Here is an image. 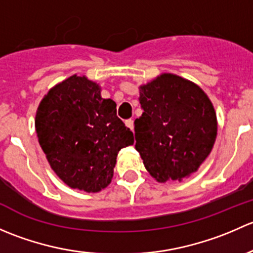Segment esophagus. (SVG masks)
Here are the masks:
<instances>
[{
  "instance_id": "obj_1",
  "label": "esophagus",
  "mask_w": 253,
  "mask_h": 253,
  "mask_svg": "<svg viewBox=\"0 0 253 253\" xmlns=\"http://www.w3.org/2000/svg\"><path fill=\"white\" fill-rule=\"evenodd\" d=\"M125 124H126V126L128 127V128L131 129V131H133V120H132V119L126 120V121H125Z\"/></svg>"
}]
</instances>
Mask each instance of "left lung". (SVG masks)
Masks as SVG:
<instances>
[{
	"label": "left lung",
	"mask_w": 253,
	"mask_h": 253,
	"mask_svg": "<svg viewBox=\"0 0 253 253\" xmlns=\"http://www.w3.org/2000/svg\"><path fill=\"white\" fill-rule=\"evenodd\" d=\"M143 114L134 120L136 149L158 182L182 181L215 143L218 121L208 95L193 82L162 73L139 86Z\"/></svg>",
	"instance_id": "obj_1"
}]
</instances>
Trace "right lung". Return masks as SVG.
Masks as SVG:
<instances>
[{
	"mask_svg": "<svg viewBox=\"0 0 253 253\" xmlns=\"http://www.w3.org/2000/svg\"><path fill=\"white\" fill-rule=\"evenodd\" d=\"M35 129L51 169L71 188L95 193L110 185L120 149L133 133L101 98L98 83L73 75L47 91L38 106Z\"/></svg>",
	"mask_w": 253,
	"mask_h": 253,
	"instance_id": "1",
	"label": "right lung"
}]
</instances>
